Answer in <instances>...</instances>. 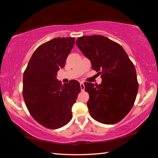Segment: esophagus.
Returning a JSON list of instances; mask_svg holds the SVG:
<instances>
[{"label":"esophagus","mask_w":158,"mask_h":158,"mask_svg":"<svg viewBox=\"0 0 158 158\" xmlns=\"http://www.w3.org/2000/svg\"><path fill=\"white\" fill-rule=\"evenodd\" d=\"M80 87H81V91H84V89H85V85H84V82H81V83H80Z\"/></svg>","instance_id":"esophagus-1"}]
</instances>
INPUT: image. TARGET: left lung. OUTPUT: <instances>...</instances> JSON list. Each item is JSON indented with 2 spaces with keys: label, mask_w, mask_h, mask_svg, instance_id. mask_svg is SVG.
Instances as JSON below:
<instances>
[{
  "label": "left lung",
  "mask_w": 158,
  "mask_h": 158,
  "mask_svg": "<svg viewBox=\"0 0 158 158\" xmlns=\"http://www.w3.org/2000/svg\"><path fill=\"white\" fill-rule=\"evenodd\" d=\"M76 44L101 74V84L85 82L93 118L104 124L121 121L132 108L139 84L135 67L121 45L105 36L79 37Z\"/></svg>",
  "instance_id": "8db88e82"
}]
</instances>
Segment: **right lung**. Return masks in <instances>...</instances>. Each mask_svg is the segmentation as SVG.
Listing matches in <instances>:
<instances>
[{
    "label": "right lung",
    "mask_w": 158,
    "mask_h": 158,
    "mask_svg": "<svg viewBox=\"0 0 158 158\" xmlns=\"http://www.w3.org/2000/svg\"><path fill=\"white\" fill-rule=\"evenodd\" d=\"M74 44V37H56L41 44L23 73L22 93L26 107L38 123L49 129H58L70 121L72 106L81 92L77 80L62 85L56 78Z\"/></svg>",
    "instance_id": "add662e5"
}]
</instances>
